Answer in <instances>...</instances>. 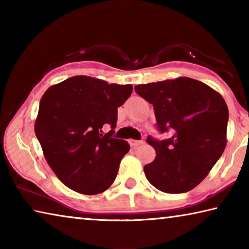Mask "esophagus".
I'll return each mask as SVG.
<instances>
[{
	"mask_svg": "<svg viewBox=\"0 0 249 249\" xmlns=\"http://www.w3.org/2000/svg\"><path fill=\"white\" fill-rule=\"evenodd\" d=\"M130 147H133V148H136V147H138L142 144H144V142L142 141H135V140H129L128 141Z\"/></svg>",
	"mask_w": 249,
	"mask_h": 249,
	"instance_id": "1",
	"label": "esophagus"
}]
</instances>
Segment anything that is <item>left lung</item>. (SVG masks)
Here are the masks:
<instances>
[{
	"label": "left lung",
	"instance_id": "8db88e82",
	"mask_svg": "<svg viewBox=\"0 0 249 249\" xmlns=\"http://www.w3.org/2000/svg\"><path fill=\"white\" fill-rule=\"evenodd\" d=\"M153 104L166 141L147 138L156 158L144 167L147 180L166 193H184L196 188L225 149L229 108L223 96L197 80L179 77L135 87Z\"/></svg>",
	"mask_w": 249,
	"mask_h": 249
}]
</instances>
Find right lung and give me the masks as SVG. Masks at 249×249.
Segmentation results:
<instances>
[{
  "instance_id": "add662e5",
  "label": "right lung",
  "mask_w": 249,
  "mask_h": 249,
  "mask_svg": "<svg viewBox=\"0 0 249 249\" xmlns=\"http://www.w3.org/2000/svg\"><path fill=\"white\" fill-rule=\"evenodd\" d=\"M132 84H108L75 75L48 88L40 100L35 134L46 161L71 190L93 196L111 187L129 145L112 138L117 107L132 94ZM105 124L112 129L103 134Z\"/></svg>"
}]
</instances>
